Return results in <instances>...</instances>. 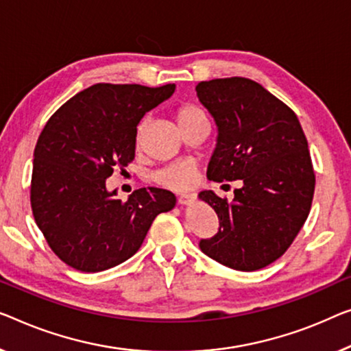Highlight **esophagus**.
I'll return each mask as SVG.
<instances>
[{"mask_svg": "<svg viewBox=\"0 0 351 351\" xmlns=\"http://www.w3.org/2000/svg\"><path fill=\"white\" fill-rule=\"evenodd\" d=\"M193 198H195V195H193V193H182V195L178 197V203H180L181 206H186V205H189V203L193 200Z\"/></svg>", "mask_w": 351, "mask_h": 351, "instance_id": "1", "label": "esophagus"}]
</instances>
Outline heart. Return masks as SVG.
<instances>
[{"label":"heart","instance_id":"b5f03b06","mask_svg":"<svg viewBox=\"0 0 351 351\" xmlns=\"http://www.w3.org/2000/svg\"><path fill=\"white\" fill-rule=\"evenodd\" d=\"M175 119L178 125H180V129L184 132L187 128H191V125L195 123L206 121V117L205 113H203L197 106H193V104H181V106H178L175 110ZM143 129V124H140L137 128V135H135V142H137V145L142 142ZM197 175L198 173L195 162L180 160L162 167L160 170L156 171L153 180L156 181V184L165 187V189L180 192L191 189L192 186H195Z\"/></svg>","mask_w":351,"mask_h":351}]
</instances>
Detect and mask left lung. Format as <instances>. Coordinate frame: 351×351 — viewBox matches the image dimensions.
<instances>
[{"label":"left lung","instance_id":"left-lung-1","mask_svg":"<svg viewBox=\"0 0 351 351\" xmlns=\"http://www.w3.org/2000/svg\"><path fill=\"white\" fill-rule=\"evenodd\" d=\"M217 124L209 180L243 181L234 198L200 192L219 217V232L200 239L208 257L238 271H257L280 258L311 213L315 171L295 112L244 77L197 85Z\"/></svg>","mask_w":351,"mask_h":351}]
</instances>
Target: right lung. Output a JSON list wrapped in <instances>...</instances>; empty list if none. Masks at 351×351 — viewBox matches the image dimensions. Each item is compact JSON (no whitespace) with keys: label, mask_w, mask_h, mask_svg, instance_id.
<instances>
[{"label":"right lung","mask_w":351,"mask_h":351,"mask_svg":"<svg viewBox=\"0 0 351 351\" xmlns=\"http://www.w3.org/2000/svg\"><path fill=\"white\" fill-rule=\"evenodd\" d=\"M175 93V85L97 83L51 114L34 148L29 200L34 221L56 257L99 273L137 252L151 223L175 206L173 193L137 189L128 200L106 180L135 158L137 124Z\"/></svg>","instance_id":"obj_1"}]
</instances>
